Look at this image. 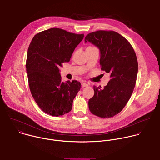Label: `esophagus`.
I'll list each match as a JSON object with an SVG mask.
<instances>
[{"mask_svg":"<svg viewBox=\"0 0 160 160\" xmlns=\"http://www.w3.org/2000/svg\"><path fill=\"white\" fill-rule=\"evenodd\" d=\"M82 87H88V84H87V83L85 82H83L82 83Z\"/></svg>","mask_w":160,"mask_h":160,"instance_id":"1","label":"esophagus"}]
</instances>
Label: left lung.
<instances>
[{"mask_svg": "<svg viewBox=\"0 0 160 160\" xmlns=\"http://www.w3.org/2000/svg\"><path fill=\"white\" fill-rule=\"evenodd\" d=\"M84 41L99 48L101 69L110 75L104 89L94 86V95L89 101V108L100 117H113L125 106L134 89L138 71L136 54L130 43L113 31L89 33Z\"/></svg>", "mask_w": 160, "mask_h": 160, "instance_id": "obj_1", "label": "left lung"}]
</instances>
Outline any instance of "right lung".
Here are the masks:
<instances>
[{"instance_id":"add662e5","label":"right lung","mask_w":160,"mask_h":160,"mask_svg":"<svg viewBox=\"0 0 160 160\" xmlns=\"http://www.w3.org/2000/svg\"><path fill=\"white\" fill-rule=\"evenodd\" d=\"M84 34L58 28L41 32L33 38L27 52L26 68L32 95L39 107L52 116L71 110L81 89L77 81H61L59 67L69 62Z\"/></svg>"}]
</instances>
